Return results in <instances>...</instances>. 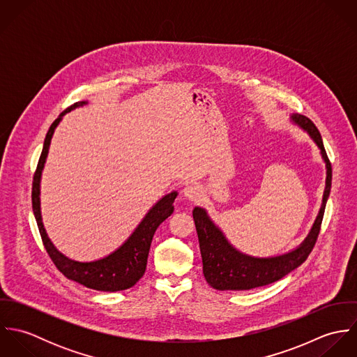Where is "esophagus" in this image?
<instances>
[{
    "instance_id": "esophagus-1",
    "label": "esophagus",
    "mask_w": 357,
    "mask_h": 357,
    "mask_svg": "<svg viewBox=\"0 0 357 357\" xmlns=\"http://www.w3.org/2000/svg\"><path fill=\"white\" fill-rule=\"evenodd\" d=\"M183 192H184V197L191 202H199L204 197V192L198 184H188Z\"/></svg>"
}]
</instances>
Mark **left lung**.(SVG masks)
<instances>
[{"instance_id":"obj_1","label":"left lung","mask_w":357,"mask_h":357,"mask_svg":"<svg viewBox=\"0 0 357 357\" xmlns=\"http://www.w3.org/2000/svg\"><path fill=\"white\" fill-rule=\"evenodd\" d=\"M291 119L294 123H297L309 133L316 146L320 149L321 158L326 162V188L323 194V204L316 217V221L305 241L296 250L278 257L257 258L238 252L227 241L221 229L214 225L206 210L202 207H195L192 215L199 239L204 279L211 287L217 290L241 291L271 284L298 268L314 248L320 232L326 204L331 190V163L324 150L321 136L314 123L309 118L298 114H293Z\"/></svg>"}]
</instances>
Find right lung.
Wrapping results in <instances>:
<instances>
[{
	"label": "right lung",
	"mask_w": 357,
	"mask_h": 357,
	"mask_svg": "<svg viewBox=\"0 0 357 357\" xmlns=\"http://www.w3.org/2000/svg\"><path fill=\"white\" fill-rule=\"evenodd\" d=\"M86 102H74L68 108H66L57 119L52 123L45 142L44 149L40 156L37 170L33 178V191H31V202H33V211L37 220V225L43 238V243L51 257L56 268L67 278L71 279L88 289H93L98 291H121L133 287L144 275L147 266V258L150 253V246L153 242V234L156 228L169 217L172 215L174 206L173 202L177 197V192L173 191L165 195L160 201L153 204L151 210L146 214L143 221L135 229V232L129 236V239L114 253L98 261L92 262H78L70 259L68 257L61 255L48 238L43 218H41V207H40V183L43 169L50 151L52 136L61 121V116L71 109L81 107Z\"/></svg>",
	"instance_id": "1"
}]
</instances>
